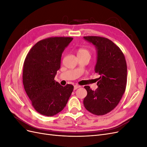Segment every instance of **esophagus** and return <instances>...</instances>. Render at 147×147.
I'll return each instance as SVG.
<instances>
[{"mask_svg": "<svg viewBox=\"0 0 147 147\" xmlns=\"http://www.w3.org/2000/svg\"><path fill=\"white\" fill-rule=\"evenodd\" d=\"M80 88V86H78V85H75V86H74V90H77V89H78V88Z\"/></svg>", "mask_w": 147, "mask_h": 147, "instance_id": "1", "label": "esophagus"}]
</instances>
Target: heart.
<instances>
[{"label": "heart", "instance_id": "heart-1", "mask_svg": "<svg viewBox=\"0 0 147 147\" xmlns=\"http://www.w3.org/2000/svg\"><path fill=\"white\" fill-rule=\"evenodd\" d=\"M78 55H90V52L88 50L84 48H79L77 51V56Z\"/></svg>", "mask_w": 147, "mask_h": 147}]
</instances>
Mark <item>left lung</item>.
Segmentation results:
<instances>
[{"label": "left lung", "instance_id": "1", "mask_svg": "<svg viewBox=\"0 0 147 147\" xmlns=\"http://www.w3.org/2000/svg\"><path fill=\"white\" fill-rule=\"evenodd\" d=\"M96 49L95 72L100 75L95 91L84 86L87 96L83 100L85 109L92 114L103 115L116 107L126 90L127 65L119 48L110 40L101 37H84Z\"/></svg>", "mask_w": 147, "mask_h": 147}]
</instances>
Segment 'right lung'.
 I'll return each mask as SVG.
<instances>
[{
  "mask_svg": "<svg viewBox=\"0 0 147 147\" xmlns=\"http://www.w3.org/2000/svg\"><path fill=\"white\" fill-rule=\"evenodd\" d=\"M73 38L50 37L38 42L26 56L23 66L24 90L37 112L52 117L67 103L74 86H63L55 80L62 54Z\"/></svg>",
  "mask_w": 147,
  "mask_h": 147,
  "instance_id": "obj_1",
  "label": "right lung"
}]
</instances>
